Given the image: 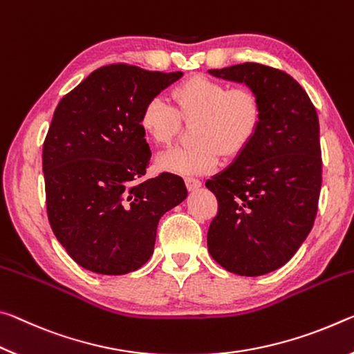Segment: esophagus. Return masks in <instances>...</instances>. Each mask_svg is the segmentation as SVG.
Segmentation results:
<instances>
[{"instance_id": "obj_1", "label": "esophagus", "mask_w": 354, "mask_h": 354, "mask_svg": "<svg viewBox=\"0 0 354 354\" xmlns=\"http://www.w3.org/2000/svg\"><path fill=\"white\" fill-rule=\"evenodd\" d=\"M185 185H187V188H188L189 191H194V189L201 188L202 182L199 180V178H194V177H187V178H185Z\"/></svg>"}]
</instances>
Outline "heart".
I'll use <instances>...</instances> for the list:
<instances>
[{
  "instance_id": "heart-1",
  "label": "heart",
  "mask_w": 354,
  "mask_h": 354,
  "mask_svg": "<svg viewBox=\"0 0 354 354\" xmlns=\"http://www.w3.org/2000/svg\"><path fill=\"white\" fill-rule=\"evenodd\" d=\"M172 105L155 95L144 105L139 127L155 146H169L182 130L192 124L194 144L176 147L156 158L158 169L196 176L215 169L219 156L235 158L245 150L262 124V102L249 88H229L221 81L196 75L171 92Z\"/></svg>"
}]
</instances>
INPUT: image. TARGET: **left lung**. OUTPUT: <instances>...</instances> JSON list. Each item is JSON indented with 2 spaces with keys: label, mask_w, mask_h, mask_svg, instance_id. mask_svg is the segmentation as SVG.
Wrapping results in <instances>:
<instances>
[{
  "label": "left lung",
  "mask_w": 354,
  "mask_h": 354,
  "mask_svg": "<svg viewBox=\"0 0 354 354\" xmlns=\"http://www.w3.org/2000/svg\"><path fill=\"white\" fill-rule=\"evenodd\" d=\"M208 73L245 83L262 102L256 138L205 182L218 199L208 252L230 273L262 276L286 265L314 225L322 189L318 115L298 81L279 68L243 62Z\"/></svg>",
  "instance_id": "left-lung-1"
}]
</instances>
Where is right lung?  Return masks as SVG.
<instances>
[{"label": "right lung", "instance_id": "right-lung-1", "mask_svg": "<svg viewBox=\"0 0 354 354\" xmlns=\"http://www.w3.org/2000/svg\"><path fill=\"white\" fill-rule=\"evenodd\" d=\"M182 72L109 64L61 98L42 150L46 215L83 268L127 274L153 252L160 218L187 198L182 177L142 178L150 161L139 115Z\"/></svg>", "mask_w": 354, "mask_h": 354}]
</instances>
